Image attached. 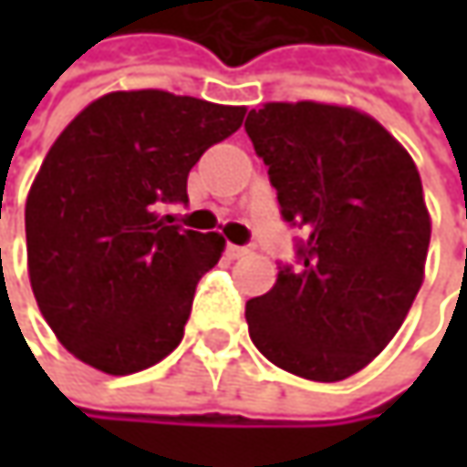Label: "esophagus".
<instances>
[{
  "label": "esophagus",
  "instance_id": "1",
  "mask_svg": "<svg viewBox=\"0 0 467 467\" xmlns=\"http://www.w3.org/2000/svg\"><path fill=\"white\" fill-rule=\"evenodd\" d=\"M225 254H228L231 260H239L244 254H249V249H246V246H236V244H228V246H225Z\"/></svg>",
  "mask_w": 467,
  "mask_h": 467
}]
</instances>
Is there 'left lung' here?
Returning a JSON list of instances; mask_svg holds the SVG:
<instances>
[{
  "label": "left lung",
  "mask_w": 467,
  "mask_h": 467,
  "mask_svg": "<svg viewBox=\"0 0 467 467\" xmlns=\"http://www.w3.org/2000/svg\"><path fill=\"white\" fill-rule=\"evenodd\" d=\"M244 130L283 218L306 234L301 265L246 301L252 343L296 377L340 382L387 348L421 288L431 218L419 169L350 106L265 103Z\"/></svg>",
  "instance_id": "8db88e82"
}]
</instances>
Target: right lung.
Listing matches in <instances>:
<instances>
[{
	"mask_svg": "<svg viewBox=\"0 0 467 467\" xmlns=\"http://www.w3.org/2000/svg\"><path fill=\"white\" fill-rule=\"evenodd\" d=\"M246 106L166 90H114L57 137L26 202L27 275L57 340L82 364L124 377L184 337L200 278L223 254L221 234L171 225L187 176Z\"/></svg>",
	"mask_w": 467,
	"mask_h": 467,
	"instance_id": "obj_1",
	"label": "right lung"
}]
</instances>
